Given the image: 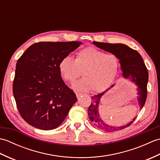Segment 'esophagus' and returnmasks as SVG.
<instances>
[{"label": "esophagus", "mask_w": 160, "mask_h": 160, "mask_svg": "<svg viewBox=\"0 0 160 160\" xmlns=\"http://www.w3.org/2000/svg\"><path fill=\"white\" fill-rule=\"evenodd\" d=\"M76 96H77V98H79L81 96H82V95H83V93H80V92H76Z\"/></svg>", "instance_id": "esophagus-1"}]
</instances>
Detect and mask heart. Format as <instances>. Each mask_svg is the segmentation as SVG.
<instances>
[{
	"label": "heart",
	"mask_w": 160,
	"mask_h": 160,
	"mask_svg": "<svg viewBox=\"0 0 160 160\" xmlns=\"http://www.w3.org/2000/svg\"><path fill=\"white\" fill-rule=\"evenodd\" d=\"M120 62L116 56L105 53L94 47H87L76 53L75 60L70 56L60 60L58 68L63 79L73 82L81 75L84 76L73 84L79 91L92 89L94 92L107 90L116 78Z\"/></svg>",
	"instance_id": "heart-1"
}]
</instances>
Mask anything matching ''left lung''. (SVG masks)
<instances>
[{"label":"left lung","mask_w":160,"mask_h":160,"mask_svg":"<svg viewBox=\"0 0 160 160\" xmlns=\"http://www.w3.org/2000/svg\"><path fill=\"white\" fill-rule=\"evenodd\" d=\"M93 44L98 48L113 53L118 57L120 60L123 77L130 79L131 82H134L137 86L138 101L140 109H142L147 97L148 73L140 54L136 50L132 49L124 44H111L95 41L93 42ZM113 86L114 84L110 88ZM110 88L102 93L91 97V104L88 110V115L91 121L98 128L107 132H114L128 127L133 122L136 117L127 124L121 127L108 124L104 121L99 113V105L102 96L110 89Z\"/></svg>","instance_id":"obj_1"}]
</instances>
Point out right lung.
I'll use <instances>...</instances> for the list:
<instances>
[{
	"label": "right lung",
	"mask_w": 160,
	"mask_h": 160,
	"mask_svg": "<svg viewBox=\"0 0 160 160\" xmlns=\"http://www.w3.org/2000/svg\"><path fill=\"white\" fill-rule=\"evenodd\" d=\"M81 42H40L27 49L16 63L13 93L23 120L41 130L61 124L77 101L64 82L58 64Z\"/></svg>",
	"instance_id": "obj_1"
}]
</instances>
